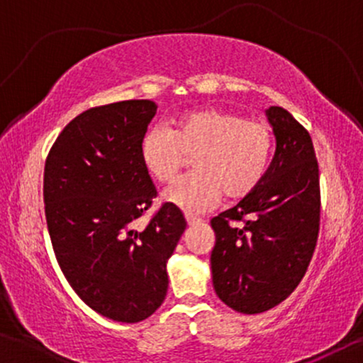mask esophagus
I'll return each instance as SVG.
<instances>
[{
	"label": "esophagus",
	"mask_w": 363,
	"mask_h": 363,
	"mask_svg": "<svg viewBox=\"0 0 363 363\" xmlns=\"http://www.w3.org/2000/svg\"><path fill=\"white\" fill-rule=\"evenodd\" d=\"M186 220H187V225H191V227H193V225L203 223L201 218H198V216H193V215H186Z\"/></svg>",
	"instance_id": "1"
}]
</instances>
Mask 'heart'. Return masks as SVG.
Masks as SVG:
<instances>
[{"instance_id":"heart-1","label":"heart","mask_w":363,"mask_h":363,"mask_svg":"<svg viewBox=\"0 0 363 363\" xmlns=\"http://www.w3.org/2000/svg\"><path fill=\"white\" fill-rule=\"evenodd\" d=\"M273 133L266 123L208 107L186 112L172 129L152 128L140 147L141 164L158 182H172L194 162V172L165 191L169 203L189 211L206 210L225 196L247 198L268 172Z\"/></svg>"}]
</instances>
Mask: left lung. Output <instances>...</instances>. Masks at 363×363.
<instances>
[{
	"label": "left lung",
	"mask_w": 363,
	"mask_h": 363,
	"mask_svg": "<svg viewBox=\"0 0 363 363\" xmlns=\"http://www.w3.org/2000/svg\"><path fill=\"white\" fill-rule=\"evenodd\" d=\"M277 152L257 189L211 218L216 295L242 314L273 309L297 289L319 235L320 187L314 145L283 107L266 111Z\"/></svg>",
	"instance_id": "obj_1"
}]
</instances>
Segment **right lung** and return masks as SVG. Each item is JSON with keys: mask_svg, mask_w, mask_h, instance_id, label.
<instances>
[{"mask_svg": "<svg viewBox=\"0 0 363 363\" xmlns=\"http://www.w3.org/2000/svg\"><path fill=\"white\" fill-rule=\"evenodd\" d=\"M155 112L152 101L91 107L66 124L45 158V222L57 264L90 309L118 323H140L162 306L165 262L186 228L172 203L135 228L157 198L140 157Z\"/></svg>", "mask_w": 363, "mask_h": 363, "instance_id": "right-lung-1", "label": "right lung"}]
</instances>
